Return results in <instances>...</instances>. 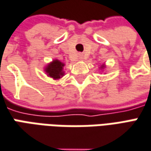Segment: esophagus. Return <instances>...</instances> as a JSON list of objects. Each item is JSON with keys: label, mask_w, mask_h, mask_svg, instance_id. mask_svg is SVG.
<instances>
[{"label": "esophagus", "mask_w": 151, "mask_h": 151, "mask_svg": "<svg viewBox=\"0 0 151 151\" xmlns=\"http://www.w3.org/2000/svg\"><path fill=\"white\" fill-rule=\"evenodd\" d=\"M80 59H82V58H81V56H80Z\"/></svg>", "instance_id": "esophagus-1"}]
</instances>
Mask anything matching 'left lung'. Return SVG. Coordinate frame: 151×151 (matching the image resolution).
Here are the masks:
<instances>
[{"mask_svg": "<svg viewBox=\"0 0 151 151\" xmlns=\"http://www.w3.org/2000/svg\"><path fill=\"white\" fill-rule=\"evenodd\" d=\"M101 68H105V66H104V65H102Z\"/></svg>", "mask_w": 151, "mask_h": 151, "instance_id": "8db88e82", "label": "left lung"}]
</instances>
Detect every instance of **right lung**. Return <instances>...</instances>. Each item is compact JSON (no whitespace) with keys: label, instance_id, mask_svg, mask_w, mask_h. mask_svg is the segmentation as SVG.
I'll return each instance as SVG.
<instances>
[{"label":"right lung","instance_id":"1","mask_svg":"<svg viewBox=\"0 0 151 151\" xmlns=\"http://www.w3.org/2000/svg\"><path fill=\"white\" fill-rule=\"evenodd\" d=\"M65 64L59 60L55 59L51 63H50L45 68V72L47 73V75L52 78L53 79H59L64 75L63 67Z\"/></svg>","mask_w":151,"mask_h":151}]
</instances>
